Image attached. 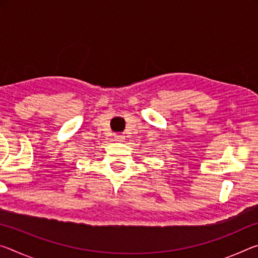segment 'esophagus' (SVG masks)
I'll list each match as a JSON object with an SVG mask.
<instances>
[{
  "label": "esophagus",
  "mask_w": 258,
  "mask_h": 258,
  "mask_svg": "<svg viewBox=\"0 0 258 258\" xmlns=\"http://www.w3.org/2000/svg\"><path fill=\"white\" fill-rule=\"evenodd\" d=\"M124 139H125V137L122 136V134H114V140L116 141H124Z\"/></svg>",
  "instance_id": "34e87169"
}]
</instances>
